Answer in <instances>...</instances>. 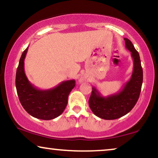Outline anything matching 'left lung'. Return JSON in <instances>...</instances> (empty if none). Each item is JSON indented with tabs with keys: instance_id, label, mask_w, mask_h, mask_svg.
<instances>
[{
	"instance_id": "8db88e82",
	"label": "left lung",
	"mask_w": 158,
	"mask_h": 158,
	"mask_svg": "<svg viewBox=\"0 0 158 158\" xmlns=\"http://www.w3.org/2000/svg\"><path fill=\"white\" fill-rule=\"evenodd\" d=\"M125 47L131 52L134 68L131 78L119 92L103 96L96 88H92L89 98V106L95 115L103 119H116L128 114L133 109L138 99L143 81V71L139 55L131 42L124 38Z\"/></svg>"
}]
</instances>
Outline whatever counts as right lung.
Returning <instances> with one entry per match:
<instances>
[{"mask_svg": "<svg viewBox=\"0 0 158 158\" xmlns=\"http://www.w3.org/2000/svg\"><path fill=\"white\" fill-rule=\"evenodd\" d=\"M28 48L23 52L16 75V87L19 101L30 115L51 120L62 114L68 104V96L75 86V80L62 81L55 88L40 90L28 80L24 72V60Z\"/></svg>", "mask_w": 158, "mask_h": 158, "instance_id": "1", "label": "right lung"}]
</instances>
